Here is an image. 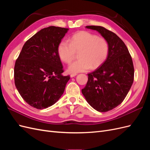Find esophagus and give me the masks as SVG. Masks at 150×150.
<instances>
[{"label": "esophagus", "mask_w": 150, "mask_h": 150, "mask_svg": "<svg viewBox=\"0 0 150 150\" xmlns=\"http://www.w3.org/2000/svg\"><path fill=\"white\" fill-rule=\"evenodd\" d=\"M76 75H77V74H71L70 75V76H71V78H73V77L76 76Z\"/></svg>", "instance_id": "1"}]
</instances>
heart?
Listing matches in <instances>:
<instances>
[{"label":"heart","mask_w":150,"mask_h":150,"mask_svg":"<svg viewBox=\"0 0 150 150\" xmlns=\"http://www.w3.org/2000/svg\"><path fill=\"white\" fill-rule=\"evenodd\" d=\"M69 42L62 40L57 46V54L60 59L69 63L73 59L75 51H80L79 60L68 66L70 73L84 72L90 68L96 69L106 59L109 53V44L103 38L88 31H80L69 38Z\"/></svg>","instance_id":"heart-1"}]
</instances>
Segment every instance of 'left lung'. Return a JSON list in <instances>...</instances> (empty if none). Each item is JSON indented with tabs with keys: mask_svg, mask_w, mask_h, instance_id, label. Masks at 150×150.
Returning a JSON list of instances; mask_svg holds the SVG:
<instances>
[{
	"mask_svg": "<svg viewBox=\"0 0 150 150\" xmlns=\"http://www.w3.org/2000/svg\"><path fill=\"white\" fill-rule=\"evenodd\" d=\"M98 31L109 44L106 61L88 74L82 93L94 110L106 112L120 104L126 98L134 80L132 58L124 42L112 32L101 26H86Z\"/></svg>",
	"mask_w": 150,
	"mask_h": 150,
	"instance_id": "left-lung-1",
	"label": "left lung"
}]
</instances>
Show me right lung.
Instances as JSON below:
<instances>
[{"label": "right lung", "instance_id": "obj_1", "mask_svg": "<svg viewBox=\"0 0 150 150\" xmlns=\"http://www.w3.org/2000/svg\"><path fill=\"white\" fill-rule=\"evenodd\" d=\"M69 29L49 26L24 44L14 67L16 87L30 106L42 110L55 104L64 91L69 76L62 75L57 46Z\"/></svg>", "mask_w": 150, "mask_h": 150}]
</instances>
